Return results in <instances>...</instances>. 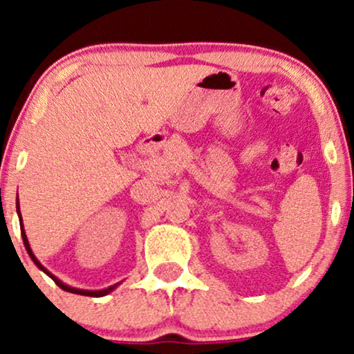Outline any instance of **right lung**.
<instances>
[{
    "label": "right lung",
    "instance_id": "obj_1",
    "mask_svg": "<svg viewBox=\"0 0 354 354\" xmlns=\"http://www.w3.org/2000/svg\"><path fill=\"white\" fill-rule=\"evenodd\" d=\"M17 213H19V219H20V224H22V216H20V211H19V200H17ZM20 230H22V239H24V245H25V250H26V252H28V256L31 257V261H33L35 263H36V267L39 268V270H42L46 273L47 277H50L52 279H54L55 281V284L59 288H62L63 291H68V292H73V294H81V295H91V297H102V295H106V294H109L111 291H113V289H115L119 286V283L118 284H113V286H109V288H106V289H102V291H87V289H76V288H71V286H68V284H65V283H62L59 278L57 277H54L52 275V273L47 270V268H44L41 266V262L36 259L35 257V254H33V251H31V248H30V243H28V239H26V235H25V230H24V224L20 225Z\"/></svg>",
    "mask_w": 354,
    "mask_h": 354
}]
</instances>
